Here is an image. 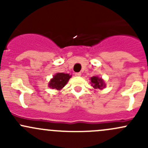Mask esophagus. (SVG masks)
Masks as SVG:
<instances>
[{
	"label": "esophagus",
	"mask_w": 148,
	"mask_h": 148,
	"mask_svg": "<svg viewBox=\"0 0 148 148\" xmlns=\"http://www.w3.org/2000/svg\"><path fill=\"white\" fill-rule=\"evenodd\" d=\"M82 75V73L81 72H77V73H75V76H77V77H80V76Z\"/></svg>",
	"instance_id": "esophagus-1"
}]
</instances>
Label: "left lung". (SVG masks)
I'll return each mask as SVG.
<instances>
[{
	"label": "left lung",
	"instance_id": "1",
	"mask_svg": "<svg viewBox=\"0 0 148 148\" xmlns=\"http://www.w3.org/2000/svg\"><path fill=\"white\" fill-rule=\"evenodd\" d=\"M91 84L92 86L95 89H102L103 88L105 87L106 84H104V80L102 78H99L98 77H91Z\"/></svg>",
	"mask_w": 148,
	"mask_h": 148
}]
</instances>
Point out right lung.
<instances>
[{
    "label": "right lung",
    "mask_w": 148,
    "mask_h": 148,
    "mask_svg": "<svg viewBox=\"0 0 148 148\" xmlns=\"http://www.w3.org/2000/svg\"><path fill=\"white\" fill-rule=\"evenodd\" d=\"M71 76L64 73H57L53 77L49 83V86L51 89L60 90L66 84Z\"/></svg>",
    "instance_id": "1"
}]
</instances>
